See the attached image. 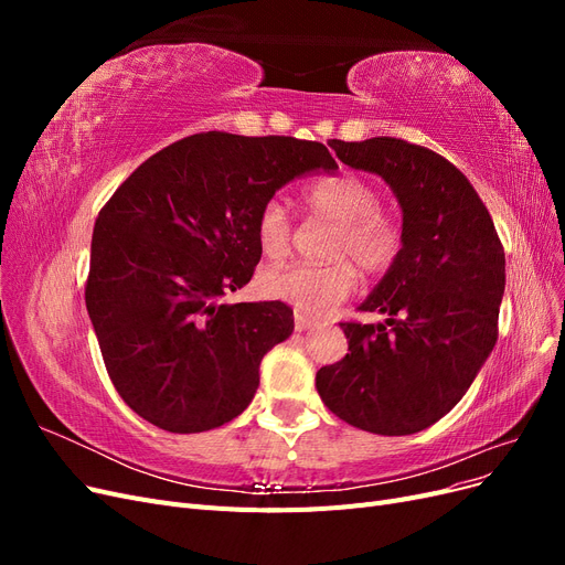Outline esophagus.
Wrapping results in <instances>:
<instances>
[{
    "mask_svg": "<svg viewBox=\"0 0 565 565\" xmlns=\"http://www.w3.org/2000/svg\"><path fill=\"white\" fill-rule=\"evenodd\" d=\"M316 324V320L313 318H309V316H303V313H295V330L297 332H306V330H311Z\"/></svg>",
    "mask_w": 565,
    "mask_h": 565,
    "instance_id": "obj_1",
    "label": "esophagus"
}]
</instances>
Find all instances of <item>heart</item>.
Returning a JSON list of instances; mask_svg holds the SVG:
<instances>
[{
  "mask_svg": "<svg viewBox=\"0 0 565 565\" xmlns=\"http://www.w3.org/2000/svg\"><path fill=\"white\" fill-rule=\"evenodd\" d=\"M303 207L313 218L332 221L324 245V264H292L262 276L264 292L297 306L306 313H324L344 301L358 285L361 268L367 278H382L396 266L405 245L401 218L382 207V195L355 174L324 177L301 191ZM256 241L264 256L278 262L292 252L295 221L285 204L273 198L256 216Z\"/></svg>",
  "mask_w": 565,
  "mask_h": 565,
  "instance_id": "heart-1",
  "label": "heart"
}]
</instances>
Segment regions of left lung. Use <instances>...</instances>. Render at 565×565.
<instances>
[{"mask_svg": "<svg viewBox=\"0 0 565 565\" xmlns=\"http://www.w3.org/2000/svg\"><path fill=\"white\" fill-rule=\"evenodd\" d=\"M330 146L393 188L405 245L358 309L386 320L339 322L349 353L318 370L316 388L358 429L417 434L461 401L498 341L504 247L473 185L438 152L393 136Z\"/></svg>", "mask_w": 565, "mask_h": 565, "instance_id": "left-lung-1", "label": "left lung"}]
</instances>
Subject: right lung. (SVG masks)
Segmentation results:
<instances>
[{"label": "right lung", "instance_id": "add662e5", "mask_svg": "<svg viewBox=\"0 0 565 565\" xmlns=\"http://www.w3.org/2000/svg\"><path fill=\"white\" fill-rule=\"evenodd\" d=\"M318 169L337 162L316 141L202 131L150 156L100 207L84 301L108 377L136 415L200 434L249 405L262 358L295 318L282 301L224 297L262 259L264 202Z\"/></svg>", "mask_w": 565, "mask_h": 565}]
</instances>
